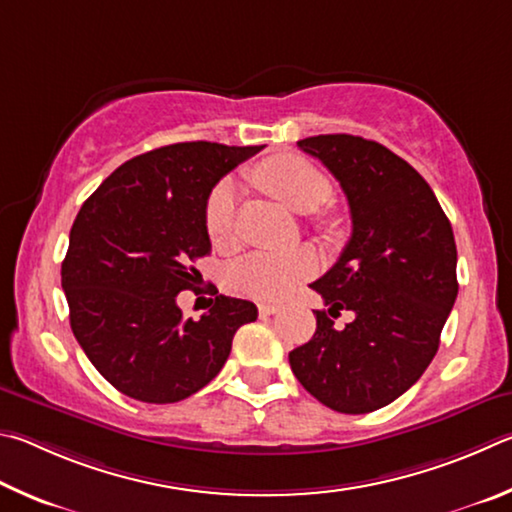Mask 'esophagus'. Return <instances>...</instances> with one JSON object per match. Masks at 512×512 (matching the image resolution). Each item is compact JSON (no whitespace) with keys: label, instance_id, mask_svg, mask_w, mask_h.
<instances>
[{"label":"esophagus","instance_id":"esophagus-1","mask_svg":"<svg viewBox=\"0 0 512 512\" xmlns=\"http://www.w3.org/2000/svg\"><path fill=\"white\" fill-rule=\"evenodd\" d=\"M258 312H261V317H270L274 312H279V303H258Z\"/></svg>","mask_w":512,"mask_h":512}]
</instances>
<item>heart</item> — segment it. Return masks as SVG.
Masks as SVG:
<instances>
[{
  "mask_svg": "<svg viewBox=\"0 0 512 512\" xmlns=\"http://www.w3.org/2000/svg\"><path fill=\"white\" fill-rule=\"evenodd\" d=\"M258 182L297 213H312L324 206L333 195V184L312 166L308 159L297 155H279L258 168ZM236 209L238 186L233 179H222L213 186L204 206L206 236L215 247L229 249L236 245ZM319 227L333 231V218L319 220ZM319 258L315 249L297 247L290 251H254L233 261L227 270V281L236 292L254 299H281L299 281L317 272Z\"/></svg>",
  "mask_w": 512,
  "mask_h": 512,
  "instance_id": "1",
  "label": "heart"
}]
</instances>
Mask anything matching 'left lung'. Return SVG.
<instances>
[{
	"label": "left lung",
	"instance_id": "left-lung-1",
	"mask_svg": "<svg viewBox=\"0 0 512 512\" xmlns=\"http://www.w3.org/2000/svg\"><path fill=\"white\" fill-rule=\"evenodd\" d=\"M342 186L353 233L339 261L310 285L328 310L294 348L303 389L342 414H369L414 387L441 344L459 294L452 224L414 166L378 141L319 134L297 141ZM339 309L356 319L334 328Z\"/></svg>",
	"mask_w": 512,
	"mask_h": 512
}]
</instances>
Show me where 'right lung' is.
<instances>
[{"label":"right lung","instance_id":"add662e5","mask_svg":"<svg viewBox=\"0 0 512 512\" xmlns=\"http://www.w3.org/2000/svg\"><path fill=\"white\" fill-rule=\"evenodd\" d=\"M263 146L173 143L125 161L87 197L69 233L62 290L89 362L125 396L179 402L227 362L251 301L218 294L200 319H184L177 294L202 279L211 254L204 206L213 186ZM213 301V299H211Z\"/></svg>","mask_w":512,"mask_h":512}]
</instances>
